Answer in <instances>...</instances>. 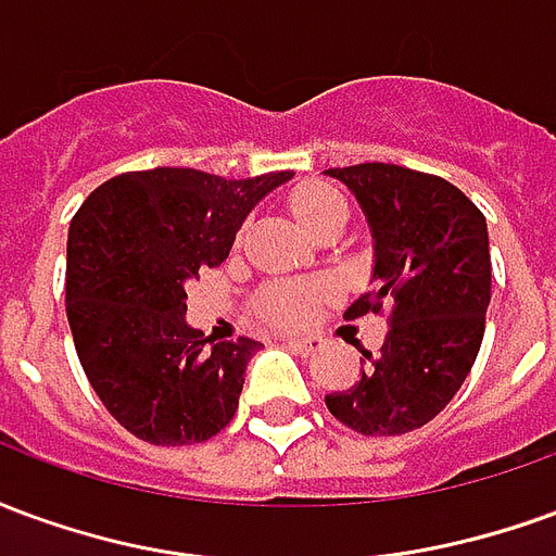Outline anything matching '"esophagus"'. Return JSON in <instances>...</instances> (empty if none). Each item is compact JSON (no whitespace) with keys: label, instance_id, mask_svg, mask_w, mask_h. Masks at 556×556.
<instances>
[{"label":"esophagus","instance_id":"esophagus-1","mask_svg":"<svg viewBox=\"0 0 556 556\" xmlns=\"http://www.w3.org/2000/svg\"><path fill=\"white\" fill-rule=\"evenodd\" d=\"M286 345L294 351H301V354H313V351L321 349L325 342H321L318 337H291V339H286Z\"/></svg>","mask_w":556,"mask_h":556}]
</instances>
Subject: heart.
Instances as JSON below:
<instances>
[{"instance_id": "1", "label": "heart", "mask_w": 556, "mask_h": 556, "mask_svg": "<svg viewBox=\"0 0 556 556\" xmlns=\"http://www.w3.org/2000/svg\"><path fill=\"white\" fill-rule=\"evenodd\" d=\"M291 214L298 217L306 231H318L327 223H345L349 219V202L330 184H303L289 199ZM318 291L306 286H274L258 298V315L265 321L277 325H294L303 321L313 309Z\"/></svg>"}]
</instances>
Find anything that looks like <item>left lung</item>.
I'll list each match as a JSON object with an SVG mask.
<instances>
[{"instance_id":"1","label":"left lung","mask_w":556,"mask_h":556,"mask_svg":"<svg viewBox=\"0 0 556 556\" xmlns=\"http://www.w3.org/2000/svg\"><path fill=\"white\" fill-rule=\"evenodd\" d=\"M325 175L357 195L375 241V289L345 318L390 309L381 351H363L361 378L325 396L327 410L361 434H405L453 402L477 361L491 301L485 217L429 172L357 163Z\"/></svg>"}]
</instances>
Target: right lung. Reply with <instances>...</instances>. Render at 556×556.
I'll return each mask as SVG.
<instances>
[{
	"mask_svg": "<svg viewBox=\"0 0 556 556\" xmlns=\"http://www.w3.org/2000/svg\"><path fill=\"white\" fill-rule=\"evenodd\" d=\"M289 178L122 172L71 219L65 306L77 357L103 408L139 441L187 446L235 417L262 342H211L193 330L184 286L226 262L247 214Z\"/></svg>",
	"mask_w": 556,
	"mask_h": 556,
	"instance_id": "right-lung-1",
	"label": "right lung"
}]
</instances>
